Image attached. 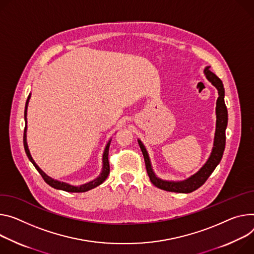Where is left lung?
<instances>
[{
	"mask_svg": "<svg viewBox=\"0 0 254 254\" xmlns=\"http://www.w3.org/2000/svg\"><path fill=\"white\" fill-rule=\"evenodd\" d=\"M210 66H206L204 68V75L206 79L209 80L218 90L219 97L217 99V106H216V115H217V122H216V132H215V140H214V147L211 153L210 158L207 159L205 164L192 176L190 178L182 180V181H167L158 178L151 165V161L148 155V152L143 145V143L137 140L140 145V148L142 150L145 164L147 168V173L150 177L151 182L154 186L160 190H163L166 191H172V192H181V193H190L193 190L200 188L202 184L206 181V179L210 177V175L213 173L217 165L220 163V161L223 157V153L225 150L226 145V127L228 124V111L225 104L224 96H225V89L223 86L222 81L220 78H218L213 72H211Z\"/></svg>",
	"mask_w": 254,
	"mask_h": 254,
	"instance_id": "1",
	"label": "left lung"
}]
</instances>
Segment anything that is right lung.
<instances>
[{
    "label": "right lung",
    "mask_w": 254,
    "mask_h": 254,
    "mask_svg": "<svg viewBox=\"0 0 254 254\" xmlns=\"http://www.w3.org/2000/svg\"><path fill=\"white\" fill-rule=\"evenodd\" d=\"M29 99H30V94L27 98V101H26V104H25V111H24V118H25V123L27 124V121H26V115H27V106H28V102H29ZM26 129H27V127L25 126V128H24V135H23V143H24V149H25V152H26V155L28 157V159L31 161V163L34 165V167L36 168V170L39 172V174L42 176V178L44 179V181L47 182L49 186H51L52 188L56 189V190H64V191H67V192H85V191H88L92 189H94L98 186H100V184L102 182H104V180L107 178L108 174H109V162H108V151H109V146H110V142L111 140L108 141L105 149H104V153H103V158H102V161H103V167H102V171L100 173V175L94 179L92 180L90 182H87L85 184H82V186L80 187H74V186H71V184L68 183H65V182H63V181H59V180H56V179H53L52 177H50L49 175L45 174L38 166L37 164L34 162V160L32 159L31 155H30V152H29V149H28V146H27V142H26Z\"/></svg>",
    "instance_id": "obj_1"
}]
</instances>
